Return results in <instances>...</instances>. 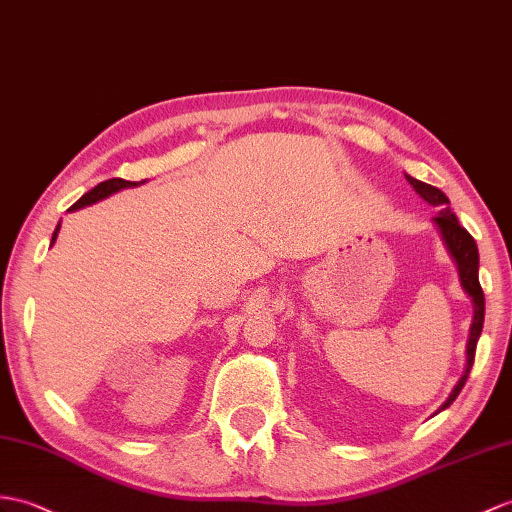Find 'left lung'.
Listing matches in <instances>:
<instances>
[{"mask_svg":"<svg viewBox=\"0 0 512 512\" xmlns=\"http://www.w3.org/2000/svg\"><path fill=\"white\" fill-rule=\"evenodd\" d=\"M406 178H408V183L414 187V192H417L425 202H430L432 207L441 209V211H438V216L432 218V222L436 224L438 231H441L447 253L451 255V259L456 261L462 290L469 294V299L473 303V323H471L469 342H467V368H465V375L458 379L456 388L451 390V395L441 406V410H445V408L451 406V403H454V399L460 395L462 386H465V382H467V377L471 373V366H473V358H475V347H478V338L482 334L484 292H482V285H480V279H478L480 255H478V244H475V240L469 235V231L465 227H460L456 213L449 209V198L441 192V189L427 185L423 181H417V178H412L408 174H406Z\"/></svg>","mask_w":512,"mask_h":512,"instance_id":"left-lung-1","label":"left lung"}]
</instances>
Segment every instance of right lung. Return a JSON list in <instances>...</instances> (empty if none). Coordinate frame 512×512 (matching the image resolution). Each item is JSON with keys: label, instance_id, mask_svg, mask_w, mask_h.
<instances>
[{"label": "right lung", "instance_id": "1", "mask_svg": "<svg viewBox=\"0 0 512 512\" xmlns=\"http://www.w3.org/2000/svg\"><path fill=\"white\" fill-rule=\"evenodd\" d=\"M141 183H144V181H141ZM137 185H139V183L124 181V178H109V181H104V183H100V185H95L93 189H89V192H87L85 196H82L78 202H74V205L69 207V211H76V209H82V207H87V205H93V202H98V200H102V198H109L111 194L120 192V189L137 187ZM58 231H61V224H56L54 235H52V244L56 242Z\"/></svg>", "mask_w": 512, "mask_h": 512}]
</instances>
